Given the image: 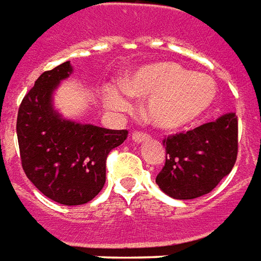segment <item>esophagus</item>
<instances>
[{"instance_id":"esophagus-1","label":"esophagus","mask_w":261,"mask_h":261,"mask_svg":"<svg viewBox=\"0 0 261 261\" xmlns=\"http://www.w3.org/2000/svg\"><path fill=\"white\" fill-rule=\"evenodd\" d=\"M132 140H134L135 143L139 145V143H143V142H147V140H149V135L135 132V134H132Z\"/></svg>"}]
</instances>
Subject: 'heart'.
Masks as SVG:
<instances>
[{
	"label": "heart",
	"mask_w": 261,
	"mask_h": 261,
	"mask_svg": "<svg viewBox=\"0 0 261 261\" xmlns=\"http://www.w3.org/2000/svg\"><path fill=\"white\" fill-rule=\"evenodd\" d=\"M218 95L215 80L206 74L193 73L177 63L147 64L129 75L123 86L105 87V102L112 110L127 111L130 98L147 99L146 115L153 125L175 130L206 114Z\"/></svg>",
	"instance_id": "1"
}]
</instances>
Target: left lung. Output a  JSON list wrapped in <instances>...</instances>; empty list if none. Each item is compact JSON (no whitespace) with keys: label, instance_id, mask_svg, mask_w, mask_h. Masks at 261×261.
<instances>
[{"label":"left lung","instance_id":"left-lung-1","mask_svg":"<svg viewBox=\"0 0 261 261\" xmlns=\"http://www.w3.org/2000/svg\"><path fill=\"white\" fill-rule=\"evenodd\" d=\"M166 164L156 177L159 188L174 199H194L211 193L233 169L238 156L234 112L163 140Z\"/></svg>","mask_w":261,"mask_h":261}]
</instances>
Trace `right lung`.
<instances>
[{
    "mask_svg": "<svg viewBox=\"0 0 261 261\" xmlns=\"http://www.w3.org/2000/svg\"><path fill=\"white\" fill-rule=\"evenodd\" d=\"M73 74L70 62L40 74L22 99L16 135L22 167L33 186L63 205L90 202L105 184V162L127 130L67 119L55 107V92Z\"/></svg>",
    "mask_w": 261,
    "mask_h": 261,
    "instance_id": "1",
    "label": "right lung"
}]
</instances>
